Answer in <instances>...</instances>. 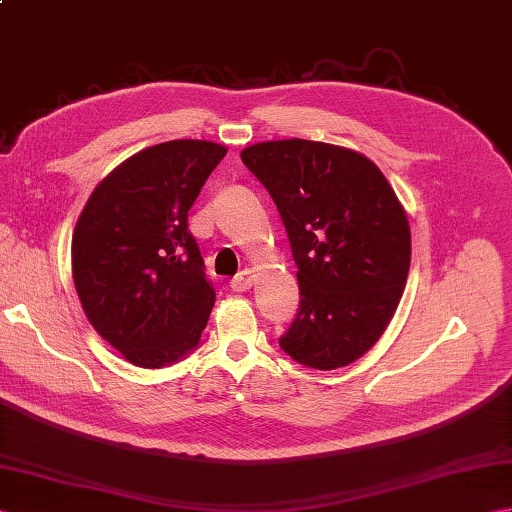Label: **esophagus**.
Masks as SVG:
<instances>
[{"label":"esophagus","instance_id":"34e87169","mask_svg":"<svg viewBox=\"0 0 512 512\" xmlns=\"http://www.w3.org/2000/svg\"><path fill=\"white\" fill-rule=\"evenodd\" d=\"M253 281H255L253 270L244 268V270H239V273L231 279V288H233L235 292H244V290H248L250 286H253Z\"/></svg>","mask_w":512,"mask_h":512}]
</instances>
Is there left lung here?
Masks as SVG:
<instances>
[{"instance_id":"obj_1","label":"left lung","mask_w":512,"mask_h":512,"mask_svg":"<svg viewBox=\"0 0 512 512\" xmlns=\"http://www.w3.org/2000/svg\"><path fill=\"white\" fill-rule=\"evenodd\" d=\"M242 162L273 198L297 264L301 301L281 350L314 369L354 363L407 284L411 233L394 189L372 160L314 140L259 143Z\"/></svg>"}]
</instances>
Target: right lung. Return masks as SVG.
Listing matches in <instances>:
<instances>
[{
    "mask_svg": "<svg viewBox=\"0 0 512 512\" xmlns=\"http://www.w3.org/2000/svg\"><path fill=\"white\" fill-rule=\"evenodd\" d=\"M226 156L169 140L127 158L90 195L72 237L81 306L129 363L160 369L193 352L215 303L189 209Z\"/></svg>",
    "mask_w": 512,
    "mask_h": 512,
    "instance_id": "obj_1",
    "label": "right lung"
}]
</instances>
